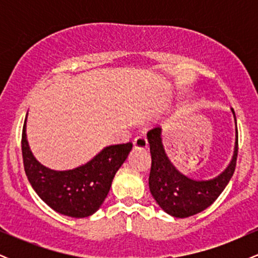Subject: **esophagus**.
<instances>
[{
	"label": "esophagus",
	"mask_w": 258,
	"mask_h": 258,
	"mask_svg": "<svg viewBox=\"0 0 258 258\" xmlns=\"http://www.w3.org/2000/svg\"><path fill=\"white\" fill-rule=\"evenodd\" d=\"M133 147L135 149H146L148 147V141L144 136H138L137 138H135L133 141Z\"/></svg>",
	"instance_id": "esophagus-1"
}]
</instances>
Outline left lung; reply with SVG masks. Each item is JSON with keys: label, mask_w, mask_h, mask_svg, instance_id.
Wrapping results in <instances>:
<instances>
[{"label": "left lung", "mask_w": 258, "mask_h": 258, "mask_svg": "<svg viewBox=\"0 0 258 258\" xmlns=\"http://www.w3.org/2000/svg\"><path fill=\"white\" fill-rule=\"evenodd\" d=\"M232 111L235 120V112ZM235 149L229 166L214 179L195 180L176 170L162 146L161 128L154 127L148 132L152 168L149 174V189L159 206L173 217L185 218L204 211L220 197L232 178L238 158V127L235 130Z\"/></svg>", "instance_id": "1"}]
</instances>
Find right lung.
<instances>
[{
  "label": "right lung",
  "instance_id": "right-lung-1",
  "mask_svg": "<svg viewBox=\"0 0 258 258\" xmlns=\"http://www.w3.org/2000/svg\"><path fill=\"white\" fill-rule=\"evenodd\" d=\"M22 133V153L29 182L38 197L59 214L75 218L93 215L110 190L115 173L132 149V143L106 147L91 161L68 171L44 167L29 149L25 133Z\"/></svg>",
  "mask_w": 258,
  "mask_h": 258
}]
</instances>
